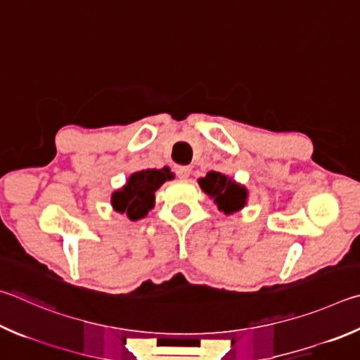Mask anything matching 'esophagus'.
I'll use <instances>...</instances> for the list:
<instances>
[{
    "mask_svg": "<svg viewBox=\"0 0 360 360\" xmlns=\"http://www.w3.org/2000/svg\"><path fill=\"white\" fill-rule=\"evenodd\" d=\"M191 172H192L191 167H186V165L176 167V174H178V178L181 179H187L188 176H191Z\"/></svg>",
    "mask_w": 360,
    "mask_h": 360,
    "instance_id": "esophagus-1",
    "label": "esophagus"
}]
</instances>
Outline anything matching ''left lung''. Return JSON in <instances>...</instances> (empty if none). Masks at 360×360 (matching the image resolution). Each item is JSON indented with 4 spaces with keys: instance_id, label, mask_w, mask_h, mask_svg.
<instances>
[{
    "instance_id": "8db88e82",
    "label": "left lung",
    "mask_w": 360,
    "mask_h": 360,
    "mask_svg": "<svg viewBox=\"0 0 360 360\" xmlns=\"http://www.w3.org/2000/svg\"><path fill=\"white\" fill-rule=\"evenodd\" d=\"M200 187L209 197L214 198L219 211L225 214H233L240 211L245 206L248 192L244 186L228 178L226 174L219 172H209L205 178L198 179Z\"/></svg>"
}]
</instances>
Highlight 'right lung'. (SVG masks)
Here are the masks:
<instances>
[{
  "label": "right lung",
  "mask_w": 360,
  "mask_h": 360,
  "mask_svg": "<svg viewBox=\"0 0 360 360\" xmlns=\"http://www.w3.org/2000/svg\"><path fill=\"white\" fill-rule=\"evenodd\" d=\"M173 179L168 167L160 169H141L129 176L126 186L112 195L116 212L126 214L130 220H140L154 207L155 191L165 181Z\"/></svg>",
  "instance_id": "right-lung-1"
}]
</instances>
